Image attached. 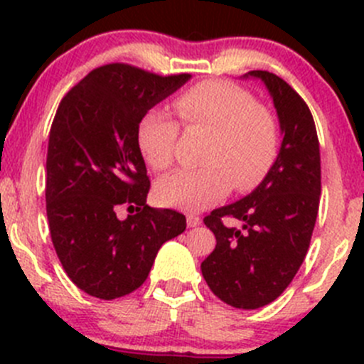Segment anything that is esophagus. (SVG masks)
I'll return each instance as SVG.
<instances>
[{"label": "esophagus", "mask_w": 364, "mask_h": 364, "mask_svg": "<svg viewBox=\"0 0 364 364\" xmlns=\"http://www.w3.org/2000/svg\"><path fill=\"white\" fill-rule=\"evenodd\" d=\"M186 225L188 227L200 225V218L197 215H186Z\"/></svg>", "instance_id": "esophagus-1"}]
</instances>
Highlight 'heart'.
<instances>
[{
    "label": "heart",
    "mask_w": 364,
    "mask_h": 364,
    "mask_svg": "<svg viewBox=\"0 0 364 364\" xmlns=\"http://www.w3.org/2000/svg\"><path fill=\"white\" fill-rule=\"evenodd\" d=\"M186 124H205L215 130L203 168H181L164 176L155 186L161 205L200 211L218 203L232 185L241 192L255 188L267 176L278 155L274 117L240 87L208 80L190 87L174 100ZM179 127L164 111L146 112L137 127L142 159L155 171L171 167Z\"/></svg>",
    "instance_id": "1"
}]
</instances>
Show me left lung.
Instances as JSON below:
<instances>
[{
    "label": "left lung",
    "mask_w": 364,
    "mask_h": 364,
    "mask_svg": "<svg viewBox=\"0 0 364 364\" xmlns=\"http://www.w3.org/2000/svg\"><path fill=\"white\" fill-rule=\"evenodd\" d=\"M241 79L266 86L280 123V151L255 190L205 216L216 248L200 269L223 303L255 310L289 287L310 247L321 197V149L310 109L284 79L264 70ZM225 218L240 219L242 227L227 228Z\"/></svg>",
    "instance_id": "left-lung-1"
}]
</instances>
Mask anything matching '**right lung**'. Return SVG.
Instances as JSON below:
<instances>
[{
    "mask_svg": "<svg viewBox=\"0 0 364 364\" xmlns=\"http://www.w3.org/2000/svg\"><path fill=\"white\" fill-rule=\"evenodd\" d=\"M190 79L105 65L58 107L47 148V220L63 269L86 294L116 299L134 292L161 245L186 229L181 213L146 204L149 179L137 127ZM123 203L132 215L121 220L117 209Z\"/></svg>",
    "mask_w": 364,
    "mask_h": 364,
    "instance_id": "obj_1",
    "label": "right lung"
}]
</instances>
